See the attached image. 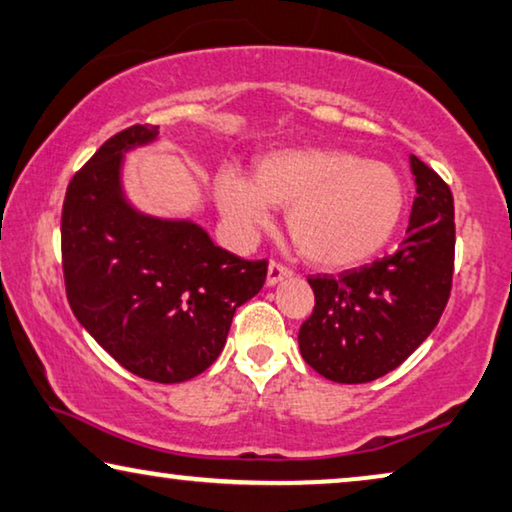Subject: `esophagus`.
Instances as JSON below:
<instances>
[{
	"label": "esophagus",
	"mask_w": 512,
	"mask_h": 512,
	"mask_svg": "<svg viewBox=\"0 0 512 512\" xmlns=\"http://www.w3.org/2000/svg\"><path fill=\"white\" fill-rule=\"evenodd\" d=\"M289 276H292V271H289L287 266H282L278 262H271L269 269H266V285L273 287V285H278L280 280H287Z\"/></svg>",
	"instance_id": "obj_1"
}]
</instances>
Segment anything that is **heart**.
I'll return each instance as SVG.
<instances>
[{
  "label": "heart",
  "instance_id": "heart-1",
  "mask_svg": "<svg viewBox=\"0 0 512 512\" xmlns=\"http://www.w3.org/2000/svg\"><path fill=\"white\" fill-rule=\"evenodd\" d=\"M220 211L241 234L289 207L287 232L308 262L349 269L375 257L398 230L407 193L391 165L342 149H280L262 156L253 179L223 170L216 179Z\"/></svg>",
  "mask_w": 512,
  "mask_h": 512
}]
</instances>
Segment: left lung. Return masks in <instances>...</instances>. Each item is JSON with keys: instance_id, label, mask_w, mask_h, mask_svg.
I'll return each mask as SVG.
<instances>
[{"instance_id": "left-lung-1", "label": "left lung", "mask_w": 512, "mask_h": 512, "mask_svg": "<svg viewBox=\"0 0 512 512\" xmlns=\"http://www.w3.org/2000/svg\"><path fill=\"white\" fill-rule=\"evenodd\" d=\"M416 197L393 255L333 276H310L315 308L299 331L301 356L338 384L398 368L439 324L453 285L455 207L446 181L409 156Z\"/></svg>"}]
</instances>
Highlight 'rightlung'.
<instances>
[{
	"mask_svg": "<svg viewBox=\"0 0 512 512\" xmlns=\"http://www.w3.org/2000/svg\"><path fill=\"white\" fill-rule=\"evenodd\" d=\"M158 126L112 135L75 172L61 209V266L73 315L133 375L179 384L223 352L232 317L266 280V259L218 248L190 220L137 211L121 188L124 154Z\"/></svg>",
	"mask_w": 512,
	"mask_h": 512,
	"instance_id": "right-lung-1",
	"label": "right lung"
}]
</instances>
